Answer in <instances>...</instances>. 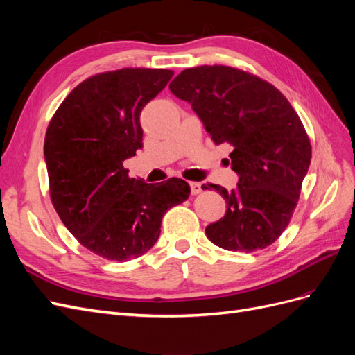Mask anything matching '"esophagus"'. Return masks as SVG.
Instances as JSON below:
<instances>
[{"label": "esophagus", "mask_w": 355, "mask_h": 355, "mask_svg": "<svg viewBox=\"0 0 355 355\" xmlns=\"http://www.w3.org/2000/svg\"><path fill=\"white\" fill-rule=\"evenodd\" d=\"M189 187H191V194L192 196H197L202 191L200 182H189Z\"/></svg>", "instance_id": "esophagus-1"}]
</instances>
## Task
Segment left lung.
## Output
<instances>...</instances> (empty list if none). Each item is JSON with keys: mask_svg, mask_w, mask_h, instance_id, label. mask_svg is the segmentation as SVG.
<instances>
[{"mask_svg": "<svg viewBox=\"0 0 355 355\" xmlns=\"http://www.w3.org/2000/svg\"><path fill=\"white\" fill-rule=\"evenodd\" d=\"M176 98L191 103L211 141L230 144L237 188H214L227 213L206 228L225 250L250 253L272 244L292 218L311 163L302 121L272 84L231 67L182 71L170 83Z\"/></svg>", "mask_w": 355, "mask_h": 355, "instance_id": "obj_1", "label": "left lung"}]
</instances>
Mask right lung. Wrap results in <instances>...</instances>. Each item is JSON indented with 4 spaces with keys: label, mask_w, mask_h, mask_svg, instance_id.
<instances>
[{
    "label": "right lung",
    "mask_w": 355,
    "mask_h": 355,
    "mask_svg": "<svg viewBox=\"0 0 355 355\" xmlns=\"http://www.w3.org/2000/svg\"><path fill=\"white\" fill-rule=\"evenodd\" d=\"M173 71L123 68L93 75L60 103L47 127L44 158L50 198L85 249L108 261L146 253L164 213L188 200L185 180L145 184L123 161L142 148L139 116Z\"/></svg>",
    "instance_id": "1"
}]
</instances>
